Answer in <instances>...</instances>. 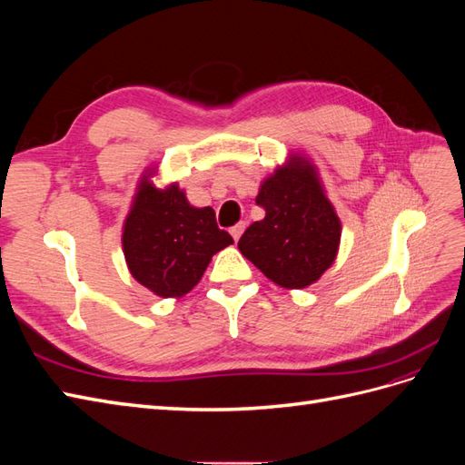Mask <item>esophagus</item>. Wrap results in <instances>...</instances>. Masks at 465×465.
<instances>
[{"label": "esophagus", "mask_w": 465, "mask_h": 465, "mask_svg": "<svg viewBox=\"0 0 465 465\" xmlns=\"http://www.w3.org/2000/svg\"><path fill=\"white\" fill-rule=\"evenodd\" d=\"M244 229H246V223H238V224H234V227L231 229V234H232V238H234V241H238V238H241V236H242Z\"/></svg>", "instance_id": "34e87169"}]
</instances>
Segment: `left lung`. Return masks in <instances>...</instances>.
Listing matches in <instances>:
<instances>
[{"instance_id":"obj_1","label":"left lung","mask_w":465,"mask_h":465,"mask_svg":"<svg viewBox=\"0 0 465 465\" xmlns=\"http://www.w3.org/2000/svg\"><path fill=\"white\" fill-rule=\"evenodd\" d=\"M256 203L265 217L252 223L238 241L242 256L283 289L316 283L340 252L341 221L312 159L291 151L262 180Z\"/></svg>"}]
</instances>
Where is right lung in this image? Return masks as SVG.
<instances>
[{"mask_svg":"<svg viewBox=\"0 0 465 465\" xmlns=\"http://www.w3.org/2000/svg\"><path fill=\"white\" fill-rule=\"evenodd\" d=\"M157 176L159 166L151 164L137 180L122 224V250L139 285L161 299H180L234 241L217 227L213 209L192 205L178 182L157 186Z\"/></svg>","mask_w":465,"mask_h":465,"instance_id":"obj_1","label":"right lung"}]
</instances>
